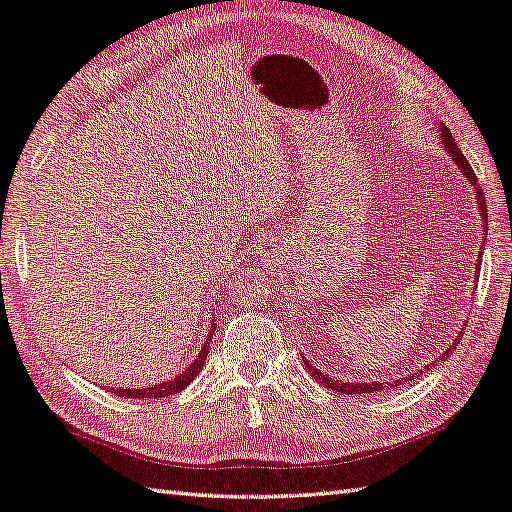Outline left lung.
<instances>
[{
	"label": "left lung",
	"mask_w": 512,
	"mask_h": 512,
	"mask_svg": "<svg viewBox=\"0 0 512 512\" xmlns=\"http://www.w3.org/2000/svg\"><path fill=\"white\" fill-rule=\"evenodd\" d=\"M441 138H443V145H445V150H448V154L452 156L454 161H457V165L461 167V172L468 176V181L475 185V190H477V203H479V212H481V219H483V228H486V224H488V208H486V197H483V190L479 188L477 185V174H475V170H472L470 167V163L466 161V156L461 154V150H459V145L454 143V138H452V134L448 132V127L445 125H441ZM479 264H477V273H479ZM459 340H461V336L454 340V345H459ZM454 345L445 351V353H441V358H445V356H450V351L454 349ZM306 365V369L311 371L313 374V378H318V383H322L324 387L327 389H331V392H340V394H369V392H380V389H385L387 385L389 387H394L392 383H336V380L333 378H329L327 374H322V371H318V369H313L309 362H304ZM410 378H414V374L412 376H407V378H403L405 383H410Z\"/></svg>",
	"instance_id": "1"
}]
</instances>
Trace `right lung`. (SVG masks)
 Returning a JSON list of instances; mask_svg holds the SVG:
<instances>
[{
	"label": "right lung",
	"instance_id": "1",
	"mask_svg": "<svg viewBox=\"0 0 512 512\" xmlns=\"http://www.w3.org/2000/svg\"><path fill=\"white\" fill-rule=\"evenodd\" d=\"M215 329L217 327H215V324H212L208 338H206V347L201 349L197 360H194L192 365L183 371V374H179V376L172 378V380H167V383L154 385V387H145V389H111V394L127 396V398H165V396H172L176 392H181V389H185V387L192 383L194 376H197L199 371H201L203 362H206V358H208V345L212 342L210 338H212V333H215Z\"/></svg>",
	"mask_w": 512,
	"mask_h": 512
}]
</instances>
